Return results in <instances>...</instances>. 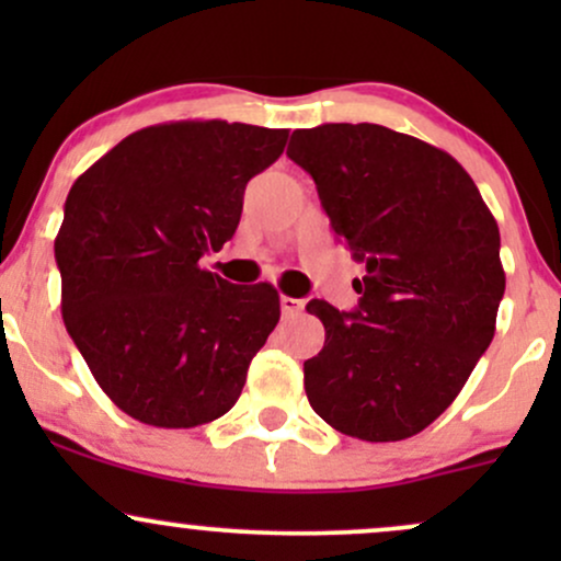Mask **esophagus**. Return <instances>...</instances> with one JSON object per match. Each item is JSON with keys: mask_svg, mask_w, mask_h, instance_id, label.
Returning <instances> with one entry per match:
<instances>
[{"mask_svg": "<svg viewBox=\"0 0 561 561\" xmlns=\"http://www.w3.org/2000/svg\"><path fill=\"white\" fill-rule=\"evenodd\" d=\"M282 313L285 317H298V313L302 311V300L298 298H289V295H282Z\"/></svg>", "mask_w": 561, "mask_h": 561, "instance_id": "obj_1", "label": "esophagus"}]
</instances>
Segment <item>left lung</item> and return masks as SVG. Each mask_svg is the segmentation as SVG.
<instances>
[{"mask_svg": "<svg viewBox=\"0 0 561 561\" xmlns=\"http://www.w3.org/2000/svg\"><path fill=\"white\" fill-rule=\"evenodd\" d=\"M340 242L366 263L358 308L311 300L324 347L302 364L311 409L369 443L422 433L491 345L504 298L499 224L448 152L377 124L293 131Z\"/></svg>", "mask_w": 561, "mask_h": 561, "instance_id": "left-lung-1", "label": "left lung"}]
</instances>
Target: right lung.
Segmentation results:
<instances>
[{"label":"right lung","instance_id":"obj_1","mask_svg":"<svg viewBox=\"0 0 561 561\" xmlns=\"http://www.w3.org/2000/svg\"><path fill=\"white\" fill-rule=\"evenodd\" d=\"M287 128L171 121L128 134L70 186L55 237L62 321L96 385L141 424L190 430L237 403L279 293L199 266Z\"/></svg>","mask_w":561,"mask_h":561}]
</instances>
